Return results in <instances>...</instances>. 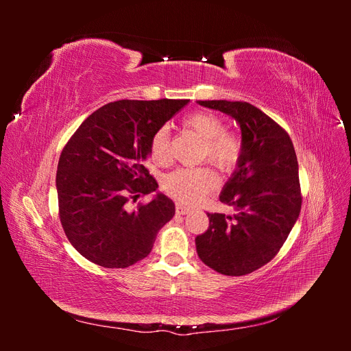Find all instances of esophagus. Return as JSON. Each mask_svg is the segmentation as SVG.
<instances>
[{
    "label": "esophagus",
    "instance_id": "esophagus-1",
    "mask_svg": "<svg viewBox=\"0 0 351 351\" xmlns=\"http://www.w3.org/2000/svg\"><path fill=\"white\" fill-rule=\"evenodd\" d=\"M189 210H190L189 206H186L183 204H176V212H177L178 215H186Z\"/></svg>",
    "mask_w": 351,
    "mask_h": 351
}]
</instances>
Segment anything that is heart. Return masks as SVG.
I'll use <instances>...</instances> for the list:
<instances>
[{"label": "heart", "mask_w": 351, "mask_h": 351, "mask_svg": "<svg viewBox=\"0 0 351 351\" xmlns=\"http://www.w3.org/2000/svg\"><path fill=\"white\" fill-rule=\"evenodd\" d=\"M183 125L195 132L204 145L200 147L199 161H208L222 173H231L239 167L243 152V136L226 129V123L219 115L208 111H196L184 117ZM149 154L158 165H167L171 161L169 151V132L167 127H159L149 141ZM218 186L217 176L208 167L178 168L162 180V190L173 199L186 205L196 204Z\"/></svg>", "instance_id": "1"}]
</instances>
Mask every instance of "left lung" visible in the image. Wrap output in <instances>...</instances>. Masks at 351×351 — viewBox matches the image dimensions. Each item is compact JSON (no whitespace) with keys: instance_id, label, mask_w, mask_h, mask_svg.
Listing matches in <instances>:
<instances>
[{"instance_id":"obj_1","label":"left lung","mask_w":351,"mask_h":351,"mask_svg":"<svg viewBox=\"0 0 351 351\" xmlns=\"http://www.w3.org/2000/svg\"><path fill=\"white\" fill-rule=\"evenodd\" d=\"M199 104L226 112L240 124L244 152L219 196L237 212L208 214L209 227L195 239L196 250L209 268L240 277L272 261L299 218V164L289 133L252 104Z\"/></svg>"}]
</instances>
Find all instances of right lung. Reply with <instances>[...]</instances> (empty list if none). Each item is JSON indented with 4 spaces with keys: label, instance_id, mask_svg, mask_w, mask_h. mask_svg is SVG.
I'll use <instances>...</instances> for the list:
<instances>
[{
    "label": "right lung",
    "instance_id": "add662e5",
    "mask_svg": "<svg viewBox=\"0 0 351 351\" xmlns=\"http://www.w3.org/2000/svg\"><path fill=\"white\" fill-rule=\"evenodd\" d=\"M189 99H121L92 112L62 147L57 169L58 215L69 241L104 268H127L151 253L174 202L158 193L130 212L127 204L155 192L145 167L155 130Z\"/></svg>",
    "mask_w": 351,
    "mask_h": 351
}]
</instances>
